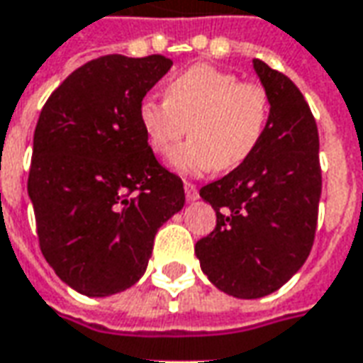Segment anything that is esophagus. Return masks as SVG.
Returning <instances> with one entry per match:
<instances>
[{
  "mask_svg": "<svg viewBox=\"0 0 363 363\" xmlns=\"http://www.w3.org/2000/svg\"><path fill=\"white\" fill-rule=\"evenodd\" d=\"M184 194H186V200H189V202L199 200V189H196V184H192V182H184Z\"/></svg>",
  "mask_w": 363,
  "mask_h": 363,
  "instance_id": "obj_1",
  "label": "esophagus"
}]
</instances>
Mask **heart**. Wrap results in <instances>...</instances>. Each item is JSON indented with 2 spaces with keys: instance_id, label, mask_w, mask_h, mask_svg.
<instances>
[{
  "instance_id": "b5f03b06",
  "label": "heart",
  "mask_w": 363,
  "mask_h": 363,
  "mask_svg": "<svg viewBox=\"0 0 363 363\" xmlns=\"http://www.w3.org/2000/svg\"><path fill=\"white\" fill-rule=\"evenodd\" d=\"M269 108V94L259 82L194 65L167 82L164 100L139 104V121L149 147L161 157L189 131L192 139L174 151L171 163L182 174H202L245 163L267 131Z\"/></svg>"
}]
</instances>
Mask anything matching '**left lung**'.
Listing matches in <instances>:
<instances>
[{
  "label": "left lung",
  "instance_id": "8db88e82",
  "mask_svg": "<svg viewBox=\"0 0 363 363\" xmlns=\"http://www.w3.org/2000/svg\"><path fill=\"white\" fill-rule=\"evenodd\" d=\"M253 68L269 94L267 131L245 163L200 189L216 228L194 245L208 279L238 298L269 295L303 267L323 190L318 129L305 96L259 58Z\"/></svg>",
  "mask_w": 363,
  "mask_h": 363
}]
</instances>
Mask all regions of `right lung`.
Instances as JSON below:
<instances>
[{
    "label": "right lung",
    "instance_id": "add662e5",
    "mask_svg": "<svg viewBox=\"0 0 363 363\" xmlns=\"http://www.w3.org/2000/svg\"><path fill=\"white\" fill-rule=\"evenodd\" d=\"M171 67L163 55L94 58L40 110L27 181L40 252L82 295L135 285L157 230L184 206L181 177L157 161L139 121Z\"/></svg>",
    "mask_w": 363,
    "mask_h": 363
}]
</instances>
